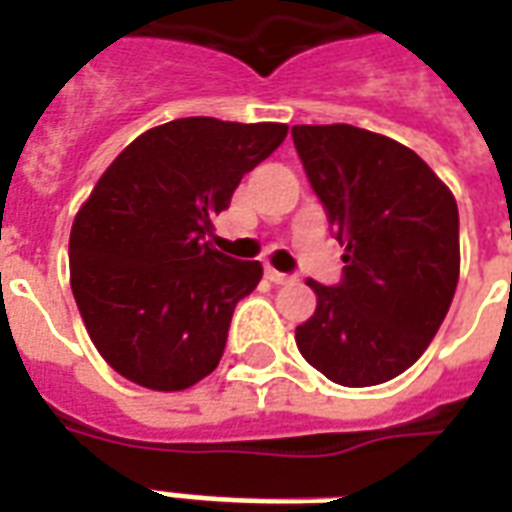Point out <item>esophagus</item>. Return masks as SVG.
I'll return each instance as SVG.
<instances>
[{
    "mask_svg": "<svg viewBox=\"0 0 512 512\" xmlns=\"http://www.w3.org/2000/svg\"><path fill=\"white\" fill-rule=\"evenodd\" d=\"M266 276L274 285H287V282H293V276L282 274V271H274V268H266Z\"/></svg>",
    "mask_w": 512,
    "mask_h": 512,
    "instance_id": "34e87169",
    "label": "esophagus"
}]
</instances>
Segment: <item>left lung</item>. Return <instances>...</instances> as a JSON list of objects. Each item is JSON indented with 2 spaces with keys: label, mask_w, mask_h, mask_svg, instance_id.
<instances>
[{
  "label": "left lung",
  "mask_w": 512,
  "mask_h": 512,
  "mask_svg": "<svg viewBox=\"0 0 512 512\" xmlns=\"http://www.w3.org/2000/svg\"><path fill=\"white\" fill-rule=\"evenodd\" d=\"M306 179L344 249L339 285L306 282L317 309L295 344L344 388L380 385L426 352L458 285V206L418 154L352 124H298Z\"/></svg>",
  "instance_id": "1"
}]
</instances>
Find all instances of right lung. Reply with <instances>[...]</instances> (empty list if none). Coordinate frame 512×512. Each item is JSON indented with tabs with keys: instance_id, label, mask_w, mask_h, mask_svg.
Here are the masks:
<instances>
[{
	"instance_id": "right-lung-1",
	"label": "right lung",
	"mask_w": 512,
	"mask_h": 512,
	"mask_svg": "<svg viewBox=\"0 0 512 512\" xmlns=\"http://www.w3.org/2000/svg\"><path fill=\"white\" fill-rule=\"evenodd\" d=\"M285 138L274 121L189 116L143 132L102 173L73 222L70 285L121 377L184 391L217 369L263 266L211 249V219Z\"/></svg>"
}]
</instances>
